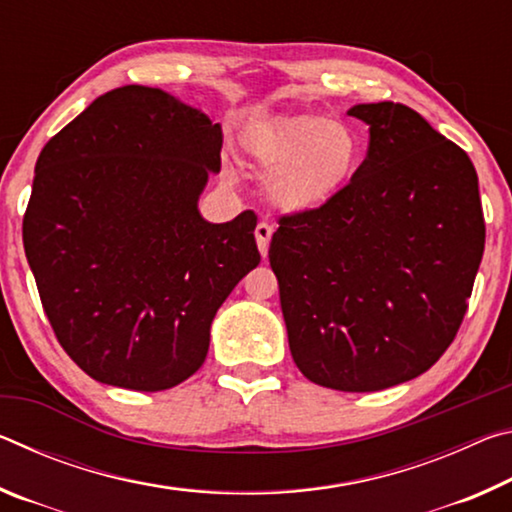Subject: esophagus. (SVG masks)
Here are the masks:
<instances>
[{
    "label": "esophagus",
    "instance_id": "1",
    "mask_svg": "<svg viewBox=\"0 0 512 512\" xmlns=\"http://www.w3.org/2000/svg\"><path fill=\"white\" fill-rule=\"evenodd\" d=\"M271 237H273V228H271V225L264 223V221H259L257 228H255V239H257L259 253H262L264 259H266V255H268V241H271Z\"/></svg>",
    "mask_w": 512,
    "mask_h": 512
}]
</instances>
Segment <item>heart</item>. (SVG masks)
Segmentation results:
<instances>
[{"instance_id": "obj_1", "label": "heart", "mask_w": 512, "mask_h": 512, "mask_svg": "<svg viewBox=\"0 0 512 512\" xmlns=\"http://www.w3.org/2000/svg\"><path fill=\"white\" fill-rule=\"evenodd\" d=\"M246 151L266 176V196L277 210L314 214L350 185L361 164L363 142L350 121L293 112L250 128Z\"/></svg>"}]
</instances>
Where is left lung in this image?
<instances>
[{"label": "left lung", "mask_w": 512, "mask_h": 512, "mask_svg": "<svg viewBox=\"0 0 512 512\" xmlns=\"http://www.w3.org/2000/svg\"><path fill=\"white\" fill-rule=\"evenodd\" d=\"M368 155L314 214L282 216L268 259L291 357L318 386L384 391L427 372L454 341L485 223L467 153L409 106L359 103Z\"/></svg>", "instance_id": "1"}]
</instances>
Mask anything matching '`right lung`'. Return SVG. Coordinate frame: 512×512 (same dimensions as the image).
<instances>
[{
  "label": "right lung",
  "instance_id": "right-lung-1",
  "mask_svg": "<svg viewBox=\"0 0 512 512\" xmlns=\"http://www.w3.org/2000/svg\"><path fill=\"white\" fill-rule=\"evenodd\" d=\"M221 146L201 108L124 85L40 151L24 253L58 343L101 384L155 393L192 377L216 311L259 264L253 212H198Z\"/></svg>",
  "mask_w": 512,
  "mask_h": 512
}]
</instances>
